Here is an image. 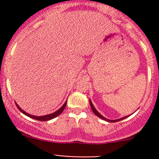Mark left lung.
<instances>
[{"label":"left lung","mask_w":159,"mask_h":159,"mask_svg":"<svg viewBox=\"0 0 159 159\" xmlns=\"http://www.w3.org/2000/svg\"><path fill=\"white\" fill-rule=\"evenodd\" d=\"M89 102H90V105H91V110H92V111L94 112V115H97V116L98 117V118H102V119L105 120V121H108V122H116V121H121V120H123V119H125V118H128V117H129V116H125V117H123V118H119V119H116V120H110V119H108V118H105V117L102 116V115H101V114L99 113V112L98 111L95 109V108H94V105H93L92 102H91V100L89 101Z\"/></svg>","instance_id":"8db88e82"}]
</instances>
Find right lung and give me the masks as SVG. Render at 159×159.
Segmentation results:
<instances>
[{
    "mask_svg": "<svg viewBox=\"0 0 159 159\" xmlns=\"http://www.w3.org/2000/svg\"><path fill=\"white\" fill-rule=\"evenodd\" d=\"M16 105H17V108H18L19 110L20 111L22 112V113L24 114V115H27V116L30 117V118H34V119L35 120H38V121H49V120L51 119H53V118H56L57 116H58L59 115H61V114L62 113V111H63L64 109L65 108V107H66V105H67V101L65 102V104H64L63 105H62L61 107L60 108H59L58 110L56 111L55 112H54V113H51V114H49V115H44V116H34V115H30V114L27 113L26 111H25L24 110H22L21 108L19 107V105H17V103H15Z\"/></svg>",
    "mask_w": 159,
    "mask_h": 159,
    "instance_id": "right-lung-1",
    "label": "right lung"
}]
</instances>
